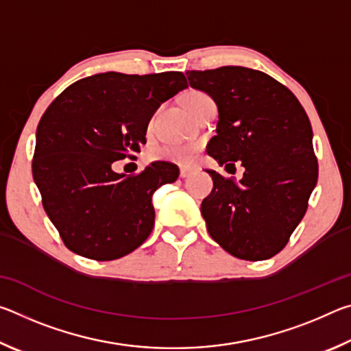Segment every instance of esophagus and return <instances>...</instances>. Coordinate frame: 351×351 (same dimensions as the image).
<instances>
[{"instance_id": "34e87169", "label": "esophagus", "mask_w": 351, "mask_h": 351, "mask_svg": "<svg viewBox=\"0 0 351 351\" xmlns=\"http://www.w3.org/2000/svg\"><path fill=\"white\" fill-rule=\"evenodd\" d=\"M193 169H190V167H181V171H180V176L181 178H189L190 175L193 173Z\"/></svg>"}]
</instances>
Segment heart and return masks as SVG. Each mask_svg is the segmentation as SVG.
<instances>
[{
    "label": "heart",
    "mask_w": 351,
    "mask_h": 351,
    "mask_svg": "<svg viewBox=\"0 0 351 351\" xmlns=\"http://www.w3.org/2000/svg\"><path fill=\"white\" fill-rule=\"evenodd\" d=\"M210 100L212 99L207 96L206 93L189 91L186 96H184L182 102L190 112H193L198 106L206 102H210ZM195 150H197V147L192 145H164L152 150L150 154H148V158H150L152 161H170L180 165H189L192 162Z\"/></svg>",
    "instance_id": "obj_1"
}]
</instances>
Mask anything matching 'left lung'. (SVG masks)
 Masks as SVG:
<instances>
[{"instance_id": "obj_1", "label": "left lung", "mask_w": 351, "mask_h": 351, "mask_svg": "<svg viewBox=\"0 0 351 351\" xmlns=\"http://www.w3.org/2000/svg\"><path fill=\"white\" fill-rule=\"evenodd\" d=\"M186 74L218 106L207 153L226 170L237 161L245 167L240 181L207 170L213 180L201 204L207 230L237 258L274 257L304 218L317 182L310 119L287 86L261 71L223 66Z\"/></svg>"}]
</instances>
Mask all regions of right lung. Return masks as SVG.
I'll return each mask as SVG.
<instances>
[{
    "label": "right lung",
    "mask_w": 351,
    "mask_h": 351,
    "mask_svg": "<svg viewBox=\"0 0 351 351\" xmlns=\"http://www.w3.org/2000/svg\"><path fill=\"white\" fill-rule=\"evenodd\" d=\"M187 80L182 73H104L69 85L37 127L32 175L47 217L69 251L108 261L133 252L154 224L152 197L180 169L152 162L133 176L114 161L134 158L162 102Z\"/></svg>",
    "instance_id": "obj_1"
}]
</instances>
